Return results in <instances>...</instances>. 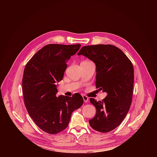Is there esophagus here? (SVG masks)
I'll return each instance as SVG.
<instances>
[{"label": "esophagus", "instance_id": "1", "mask_svg": "<svg viewBox=\"0 0 157 157\" xmlns=\"http://www.w3.org/2000/svg\"><path fill=\"white\" fill-rule=\"evenodd\" d=\"M82 98H83V100H84V102H87L88 101L89 98H88L87 96L84 95V96H82Z\"/></svg>", "mask_w": 157, "mask_h": 157}]
</instances>
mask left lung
<instances>
[{
  "label": "left lung",
  "mask_w": 157,
  "mask_h": 157,
  "mask_svg": "<svg viewBox=\"0 0 157 157\" xmlns=\"http://www.w3.org/2000/svg\"><path fill=\"white\" fill-rule=\"evenodd\" d=\"M96 66V87L107 95L97 102L94 117L89 121L94 130L103 133L117 127L129 110L133 95L134 73L131 61L119 48L112 44L84 46L79 52Z\"/></svg>",
  "instance_id": "8db88e82"
}]
</instances>
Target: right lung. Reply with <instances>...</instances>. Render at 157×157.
Masks as SVG:
<instances>
[{"label":"right lung","instance_id":"1","mask_svg":"<svg viewBox=\"0 0 157 157\" xmlns=\"http://www.w3.org/2000/svg\"><path fill=\"white\" fill-rule=\"evenodd\" d=\"M80 44H49L26 64L22 78L24 104L36 125L56 134L68 125L73 112L81 107L80 94L56 97V83L62 80L67 61L79 50Z\"/></svg>","mask_w":157,"mask_h":157}]
</instances>
